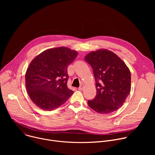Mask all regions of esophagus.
Returning a JSON list of instances; mask_svg holds the SVG:
<instances>
[{"mask_svg": "<svg viewBox=\"0 0 155 155\" xmlns=\"http://www.w3.org/2000/svg\"><path fill=\"white\" fill-rule=\"evenodd\" d=\"M83 87H84V84H81L80 86V87H78V90H80V91H81V90H83Z\"/></svg>", "mask_w": 155, "mask_h": 155, "instance_id": "obj_1", "label": "esophagus"}]
</instances>
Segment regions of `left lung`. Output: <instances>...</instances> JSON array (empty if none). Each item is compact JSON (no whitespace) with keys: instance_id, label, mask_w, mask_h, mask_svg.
Listing matches in <instances>:
<instances>
[{"instance_id":"left-lung-1","label":"left lung","mask_w":155,"mask_h":155,"mask_svg":"<svg viewBox=\"0 0 155 155\" xmlns=\"http://www.w3.org/2000/svg\"><path fill=\"white\" fill-rule=\"evenodd\" d=\"M93 69L96 96L87 104L99 114H108L120 108L130 91V72L125 63L113 52L100 50L84 58Z\"/></svg>"}]
</instances>
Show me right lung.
I'll return each mask as SVG.
<instances>
[{
    "instance_id": "obj_1",
    "label": "right lung",
    "mask_w": 155,
    "mask_h": 155,
    "mask_svg": "<svg viewBox=\"0 0 155 155\" xmlns=\"http://www.w3.org/2000/svg\"><path fill=\"white\" fill-rule=\"evenodd\" d=\"M77 55L76 51L59 47L44 51L32 61L26 73V87L39 108L50 111L73 94L67 85L68 68Z\"/></svg>"
}]
</instances>
